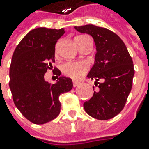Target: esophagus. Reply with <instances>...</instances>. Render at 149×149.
Returning a JSON list of instances; mask_svg holds the SVG:
<instances>
[{
	"mask_svg": "<svg viewBox=\"0 0 149 149\" xmlns=\"http://www.w3.org/2000/svg\"><path fill=\"white\" fill-rule=\"evenodd\" d=\"M79 84V82H77V81H73V86H74V87H77Z\"/></svg>",
	"mask_w": 149,
	"mask_h": 149,
	"instance_id": "esophagus-1",
	"label": "esophagus"
}]
</instances>
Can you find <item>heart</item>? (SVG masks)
Listing matches in <instances>:
<instances>
[{
	"label": "heart",
	"mask_w": 149,
	"mask_h": 149,
	"mask_svg": "<svg viewBox=\"0 0 149 149\" xmlns=\"http://www.w3.org/2000/svg\"><path fill=\"white\" fill-rule=\"evenodd\" d=\"M82 37L77 36L76 38ZM88 70V65L84 62H66L61 65V71L67 76L74 80H79Z\"/></svg>",
	"instance_id": "1"
}]
</instances>
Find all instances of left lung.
I'll list each match as a JSON object with an SVG mask.
<instances>
[{
	"mask_svg": "<svg viewBox=\"0 0 149 149\" xmlns=\"http://www.w3.org/2000/svg\"><path fill=\"white\" fill-rule=\"evenodd\" d=\"M74 29L90 35L97 51L87 77L95 79L99 89L84 102V109L95 118L110 119L122 111L131 91L134 75L133 60L123 40L111 31L94 25Z\"/></svg>",
	"mask_w": 149,
	"mask_h": 149,
	"instance_id": "obj_1",
	"label": "left lung"
}]
</instances>
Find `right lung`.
I'll return each instance as SVG.
<instances>
[{
  "label": "right lung",
  "mask_w": 149,
  "mask_h": 149,
  "mask_svg": "<svg viewBox=\"0 0 149 149\" xmlns=\"http://www.w3.org/2000/svg\"><path fill=\"white\" fill-rule=\"evenodd\" d=\"M60 30L40 27L29 32L15 49L10 67L9 86L15 105L29 121L43 124L60 114L61 94L73 88L71 79L60 76L55 84L44 75L54 62V46L65 34ZM57 78L61 72L56 70Z\"/></svg>",
  "instance_id": "add662e5"
}]
</instances>
